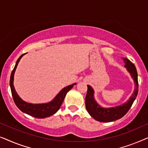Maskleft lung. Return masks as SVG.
<instances>
[{
  "label": "left lung",
  "instance_id": "8db88e82",
  "mask_svg": "<svg viewBox=\"0 0 148 148\" xmlns=\"http://www.w3.org/2000/svg\"><path fill=\"white\" fill-rule=\"evenodd\" d=\"M123 60L125 62V67L130 73L136 84L135 85L136 88H135L134 93L126 103L115 107H101L99 104H97L94 99V90L90 86L87 85L88 89H87L86 96L85 98V105H86V110L90 116L98 121L111 122L123 117L130 110L137 97V93H138V80H137L136 68L134 64L127 58H124Z\"/></svg>",
  "mask_w": 148,
  "mask_h": 148
}]
</instances>
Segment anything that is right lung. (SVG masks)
Segmentation results:
<instances>
[{
    "label": "right lung",
    "mask_w": 148,
    "mask_h": 148,
    "mask_svg": "<svg viewBox=\"0 0 148 148\" xmlns=\"http://www.w3.org/2000/svg\"><path fill=\"white\" fill-rule=\"evenodd\" d=\"M25 53H23L18 58V59L16 60V64L14 66V69L12 70L10 78V86H11V90L12 98H13L14 102L15 103L18 109L22 112L28 114L33 117L38 118V119H43L48 117L55 114L58 110L60 109L61 107L62 103H63L64 98H65L67 92L74 86L76 83L72 84L71 85L65 87L60 92L58 93L57 96L51 102L44 104H32L28 103L25 102L24 101L21 99L19 96L17 95V93L14 89L13 85V80H14V74L16 66L18 65V62L20 61L21 58L23 56Z\"/></svg>",
    "instance_id": "1"
}]
</instances>
